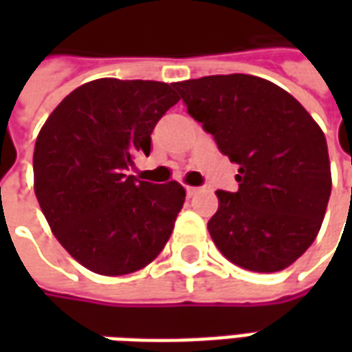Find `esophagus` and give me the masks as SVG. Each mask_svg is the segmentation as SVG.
<instances>
[{"instance_id":"obj_1","label":"esophagus","mask_w":352,"mask_h":352,"mask_svg":"<svg viewBox=\"0 0 352 352\" xmlns=\"http://www.w3.org/2000/svg\"><path fill=\"white\" fill-rule=\"evenodd\" d=\"M198 192H201L199 186H186V194H188V196H194V194H198Z\"/></svg>"}]
</instances>
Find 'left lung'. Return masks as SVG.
Here are the masks:
<instances>
[{"instance_id":"obj_1","label":"left lung","mask_w":352,"mask_h":352,"mask_svg":"<svg viewBox=\"0 0 352 352\" xmlns=\"http://www.w3.org/2000/svg\"><path fill=\"white\" fill-rule=\"evenodd\" d=\"M192 118L239 166L207 222L219 251L249 272H280L315 241L332 190L318 124L270 80L234 73L173 85Z\"/></svg>"}]
</instances>
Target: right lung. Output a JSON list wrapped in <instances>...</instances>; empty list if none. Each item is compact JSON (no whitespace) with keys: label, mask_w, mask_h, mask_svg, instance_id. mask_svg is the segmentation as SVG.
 I'll use <instances>...</instances> for the list:
<instances>
[{"label":"right lung","mask_w":352,"mask_h":352,"mask_svg":"<svg viewBox=\"0 0 352 352\" xmlns=\"http://www.w3.org/2000/svg\"><path fill=\"white\" fill-rule=\"evenodd\" d=\"M177 101L175 87L158 80H90L39 131L35 196L58 241L90 272H138L168 243L186 192L126 171L151 154L154 126Z\"/></svg>","instance_id":"1"}]
</instances>
